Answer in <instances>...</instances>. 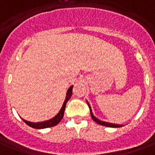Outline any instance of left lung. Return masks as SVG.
Segmentation results:
<instances>
[{
    "mask_svg": "<svg viewBox=\"0 0 155 155\" xmlns=\"http://www.w3.org/2000/svg\"><path fill=\"white\" fill-rule=\"evenodd\" d=\"M89 106V105H88ZM89 109H90V112H91V116L92 120H94L95 122H97V124L99 125H104V126H108V127H121L122 125H117V124H111V123H108V122H105V121H101L100 120L97 119L94 116H93V114L91 112V107L89 106Z\"/></svg>",
    "mask_w": 155,
    "mask_h": 155,
    "instance_id": "left-lung-1",
    "label": "left lung"
}]
</instances>
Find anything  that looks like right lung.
<instances>
[{"label": "right lung", "instance_id": "right-lung-1", "mask_svg": "<svg viewBox=\"0 0 155 155\" xmlns=\"http://www.w3.org/2000/svg\"><path fill=\"white\" fill-rule=\"evenodd\" d=\"M72 91H73V86H71L68 91H67V96H66V99L64 102V105L63 107L61 108L60 111L58 113L57 116H55L54 118L52 119L48 120H46V121H43V122H36V123H33L30 122V121H27L25 120L22 119L24 120V122L27 124L28 125H30V127L32 128H35V129H44V128H48V127H52V126H54L56 125L57 124L60 122V120L63 119L64 117V110H65V107H66V103L68 102V101L69 100L71 96H72Z\"/></svg>", "mask_w": 155, "mask_h": 155}]
</instances>
